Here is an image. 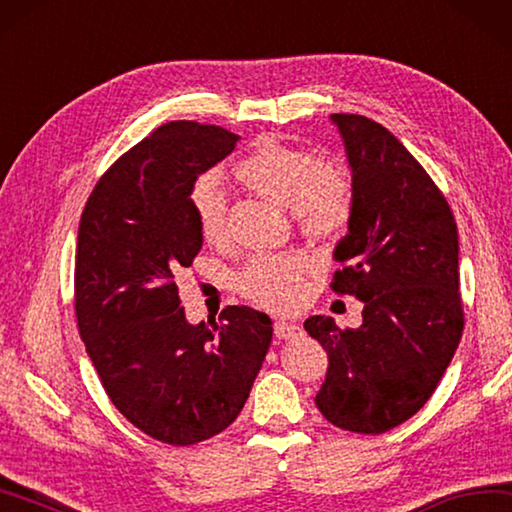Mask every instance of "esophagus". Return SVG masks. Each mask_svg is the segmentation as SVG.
<instances>
[{"instance_id":"esophagus-1","label":"esophagus","mask_w":512,"mask_h":512,"mask_svg":"<svg viewBox=\"0 0 512 512\" xmlns=\"http://www.w3.org/2000/svg\"><path fill=\"white\" fill-rule=\"evenodd\" d=\"M302 333V329L297 327V324H293V322H275V336L280 338V340H293V338H297Z\"/></svg>"}]
</instances>
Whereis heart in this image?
I'll return each instance as SVG.
<instances>
[{"label": "heart", "instance_id": "heart-1", "mask_svg": "<svg viewBox=\"0 0 512 512\" xmlns=\"http://www.w3.org/2000/svg\"><path fill=\"white\" fill-rule=\"evenodd\" d=\"M235 176L262 197L293 210L295 224L309 239H338L353 215V190L345 176L324 167L318 156L277 141H259L235 165ZM199 235L221 244L228 235V203L212 176H201L188 194ZM306 259L295 253L257 255L241 268L237 288L266 309H293L302 295Z\"/></svg>", "mask_w": 512, "mask_h": 512}]
</instances>
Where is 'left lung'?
Returning a JSON list of instances; mask_svg holds the SVG:
<instances>
[{
	"label": "left lung",
	"instance_id": "1",
	"mask_svg": "<svg viewBox=\"0 0 512 512\" xmlns=\"http://www.w3.org/2000/svg\"><path fill=\"white\" fill-rule=\"evenodd\" d=\"M331 120L353 188L331 288L365 309L358 329L304 322L329 356L315 405L342 430L383 434L421 410L459 347V235L441 190L389 129L358 114Z\"/></svg>",
	"mask_w": 512,
	"mask_h": 512
}]
</instances>
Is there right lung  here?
<instances>
[{"mask_svg":"<svg viewBox=\"0 0 512 512\" xmlns=\"http://www.w3.org/2000/svg\"><path fill=\"white\" fill-rule=\"evenodd\" d=\"M237 141L217 125H161L100 176L80 217V338L116 410L179 448L235 421L273 338L271 318L250 306L190 324L176 286L203 244L188 194Z\"/></svg>","mask_w":512,"mask_h":512,"instance_id":"1","label":"right lung"}]
</instances>
